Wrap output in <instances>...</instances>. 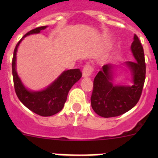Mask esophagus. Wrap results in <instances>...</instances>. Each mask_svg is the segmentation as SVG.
<instances>
[{
  "mask_svg": "<svg viewBox=\"0 0 158 158\" xmlns=\"http://www.w3.org/2000/svg\"><path fill=\"white\" fill-rule=\"evenodd\" d=\"M93 72V67L90 64H86L83 68L82 76H83V77H87L90 76Z\"/></svg>",
  "mask_w": 158,
  "mask_h": 158,
  "instance_id": "obj_1",
  "label": "esophagus"
}]
</instances>
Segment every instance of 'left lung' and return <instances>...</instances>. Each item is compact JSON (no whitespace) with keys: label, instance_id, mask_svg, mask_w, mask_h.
<instances>
[{"label":"left lung","instance_id":"1","mask_svg":"<svg viewBox=\"0 0 158 158\" xmlns=\"http://www.w3.org/2000/svg\"><path fill=\"white\" fill-rule=\"evenodd\" d=\"M131 48L136 62H127L126 65L133 76L132 85L112 84L113 66L111 65H103L95 77L91 104L100 116L110 118L123 115L133 108L140 99L146 79V63L143 47L136 35Z\"/></svg>","mask_w":158,"mask_h":158}]
</instances>
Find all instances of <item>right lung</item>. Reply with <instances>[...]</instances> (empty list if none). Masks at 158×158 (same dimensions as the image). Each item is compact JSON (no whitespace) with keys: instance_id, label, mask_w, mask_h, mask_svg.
<instances>
[{"instance_id":"add662e5","label":"right lung","mask_w":158,"mask_h":158,"mask_svg":"<svg viewBox=\"0 0 158 158\" xmlns=\"http://www.w3.org/2000/svg\"><path fill=\"white\" fill-rule=\"evenodd\" d=\"M47 27V26H43L36 27L23 35L15 47L12 62V77L16 96L23 105L41 116H51L59 112L63 108L68 93L72 86L80 80L82 76V73L79 69H69L64 71L57 80L42 91H29L23 86L16 70V55L17 48L23 38L29 35L40 33V31L44 30Z\"/></svg>"}]
</instances>
